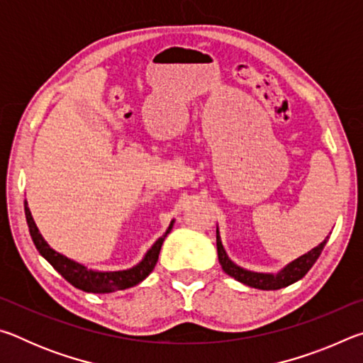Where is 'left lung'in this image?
Returning a JSON list of instances; mask_svg holds the SVG:
<instances>
[{"label":"left lung","mask_w":363,"mask_h":363,"mask_svg":"<svg viewBox=\"0 0 363 363\" xmlns=\"http://www.w3.org/2000/svg\"><path fill=\"white\" fill-rule=\"evenodd\" d=\"M327 238H325L318 247L312 248L311 251H307L306 255L299 256L298 259H294L293 262L288 264V266L281 269L279 274H261V272H251V270L243 269L240 266H237L235 262H232L225 253L223 242H220L219 230L216 229L218 257L224 272L240 281V284L257 288V290H280V288H285L288 285L294 284V281L303 279L304 275L309 272V269L314 266V262L318 259V256H320L325 243H327Z\"/></svg>","instance_id":"obj_1"}]
</instances>
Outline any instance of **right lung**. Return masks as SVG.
Here are the masks:
<instances>
[{
    "label": "right lung",
    "mask_w": 363,
    "mask_h": 363,
    "mask_svg": "<svg viewBox=\"0 0 363 363\" xmlns=\"http://www.w3.org/2000/svg\"><path fill=\"white\" fill-rule=\"evenodd\" d=\"M23 208H26V218H27L30 235H32V240L35 243L36 250L40 251V255L45 257V259L51 264V266L56 269L67 281H69V284H72L73 286L78 288V290H83L86 293H112L116 290H125V288H131L134 285L140 284V281H143L147 275L152 272L153 267H155L160 250H162V245L168 233L171 232V229H173V224H174V219H173L167 232H164L163 235L152 245V248L147 251L144 259L140 261L138 266L126 270H115V272H99V270L88 269L84 267L83 264L69 259L67 256L57 253L56 250L49 247L48 242L40 233L38 227L35 224L27 200L23 201Z\"/></svg>",
    "instance_id": "obj_1"
}]
</instances>
